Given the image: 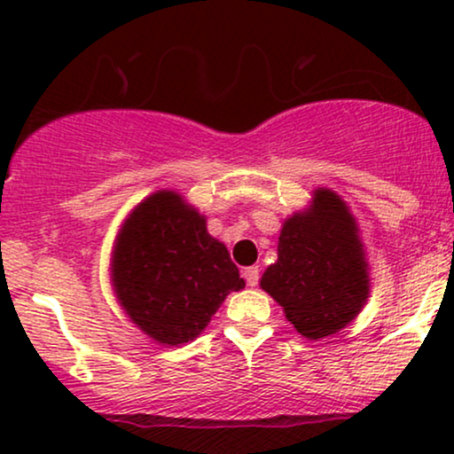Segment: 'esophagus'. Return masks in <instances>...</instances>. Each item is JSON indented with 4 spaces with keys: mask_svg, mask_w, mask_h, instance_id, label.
<instances>
[{
    "mask_svg": "<svg viewBox=\"0 0 454 454\" xmlns=\"http://www.w3.org/2000/svg\"><path fill=\"white\" fill-rule=\"evenodd\" d=\"M243 278H245V281H247V286H258V281H260V270H258V267H247L243 270Z\"/></svg>",
    "mask_w": 454,
    "mask_h": 454,
    "instance_id": "1",
    "label": "esophagus"
}]
</instances>
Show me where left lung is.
I'll return each instance as SVG.
<instances>
[{
  "mask_svg": "<svg viewBox=\"0 0 454 454\" xmlns=\"http://www.w3.org/2000/svg\"><path fill=\"white\" fill-rule=\"evenodd\" d=\"M301 335L322 340L361 311L369 294L356 223L335 192L317 190L307 213L284 223L278 262L260 279Z\"/></svg>",
  "mask_w": 454,
  "mask_h": 454,
  "instance_id": "1",
  "label": "left lung"
}]
</instances>
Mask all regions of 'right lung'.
Instances as JSON below:
<instances>
[{
  "instance_id": "obj_1",
  "label": "right lung",
  "mask_w": 454,
  "mask_h": 454,
  "mask_svg": "<svg viewBox=\"0 0 454 454\" xmlns=\"http://www.w3.org/2000/svg\"><path fill=\"white\" fill-rule=\"evenodd\" d=\"M114 293L126 314L164 346L194 340L245 281L205 217L175 192L140 202L114 245Z\"/></svg>"
}]
</instances>
